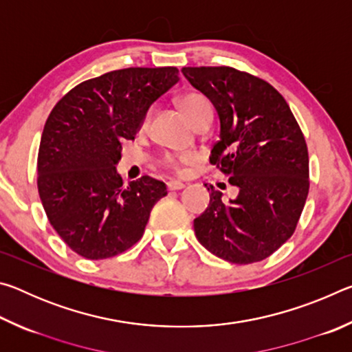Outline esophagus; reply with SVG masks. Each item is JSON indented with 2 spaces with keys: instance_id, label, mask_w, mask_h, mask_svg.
<instances>
[{
  "instance_id": "esophagus-1",
  "label": "esophagus",
  "mask_w": 352,
  "mask_h": 352,
  "mask_svg": "<svg viewBox=\"0 0 352 352\" xmlns=\"http://www.w3.org/2000/svg\"><path fill=\"white\" fill-rule=\"evenodd\" d=\"M184 184L182 182H177V180H170L168 182V189L169 190H178V189H183Z\"/></svg>"
}]
</instances>
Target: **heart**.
I'll use <instances>...</instances> for the list:
<instances>
[{"mask_svg": "<svg viewBox=\"0 0 352 352\" xmlns=\"http://www.w3.org/2000/svg\"><path fill=\"white\" fill-rule=\"evenodd\" d=\"M178 105H180L184 116L189 119V122L192 124L194 127H197L201 122L211 121L212 110H211L210 102H208V99L204 96V94L195 93V91L184 93L183 96H180V99H178ZM151 118H152V110H147L146 115L141 119L142 130L148 126ZM192 162H194L192 155H186V157H182V158H175L172 157V155H166V157L162 160V164L166 169H170L172 172H175V174H180L183 170L182 164L192 163Z\"/></svg>", "mask_w": 352, "mask_h": 352, "instance_id": "obj_1", "label": "heart"}]
</instances>
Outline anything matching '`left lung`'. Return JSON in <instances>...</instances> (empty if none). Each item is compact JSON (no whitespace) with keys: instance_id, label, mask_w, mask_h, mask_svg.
I'll return each mask as SVG.
<instances>
[{"instance_id":"1","label":"left lung","mask_w":352,"mask_h":352,"mask_svg":"<svg viewBox=\"0 0 352 352\" xmlns=\"http://www.w3.org/2000/svg\"><path fill=\"white\" fill-rule=\"evenodd\" d=\"M182 73L216 107L220 140L210 162L239 188L230 204L208 188L210 206L194 220L195 236L233 264L269 258L295 233L306 204L305 135L285 99L264 79L231 67H184Z\"/></svg>"}]
</instances>
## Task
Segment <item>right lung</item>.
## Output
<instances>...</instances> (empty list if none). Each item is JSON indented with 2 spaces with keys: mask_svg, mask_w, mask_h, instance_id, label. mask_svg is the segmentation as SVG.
<instances>
[{
  "mask_svg": "<svg viewBox=\"0 0 352 352\" xmlns=\"http://www.w3.org/2000/svg\"><path fill=\"white\" fill-rule=\"evenodd\" d=\"M178 82L175 67L124 68L69 90L46 119L37 186L47 220L82 258L121 254L138 242L166 184L142 175L124 186L115 166L148 107Z\"/></svg>",
  "mask_w": 352,
  "mask_h": 352,
  "instance_id": "add662e5",
  "label": "right lung"
}]
</instances>
